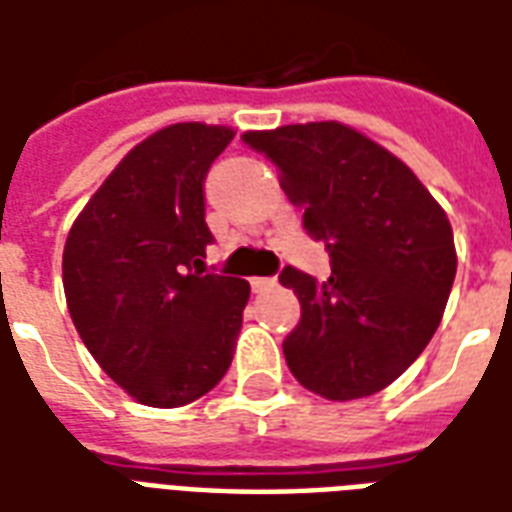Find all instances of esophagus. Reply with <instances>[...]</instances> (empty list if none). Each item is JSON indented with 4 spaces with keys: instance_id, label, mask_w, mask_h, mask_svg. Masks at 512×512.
<instances>
[{
    "instance_id": "esophagus-1",
    "label": "esophagus",
    "mask_w": 512,
    "mask_h": 512,
    "mask_svg": "<svg viewBox=\"0 0 512 512\" xmlns=\"http://www.w3.org/2000/svg\"><path fill=\"white\" fill-rule=\"evenodd\" d=\"M277 285V279L274 277H252V290H257V293H263V290H271Z\"/></svg>"
}]
</instances>
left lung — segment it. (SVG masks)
Here are the masks:
<instances>
[{"instance_id":"left-lung-1","label":"left lung","mask_w":512,"mask_h":512,"mask_svg":"<svg viewBox=\"0 0 512 512\" xmlns=\"http://www.w3.org/2000/svg\"><path fill=\"white\" fill-rule=\"evenodd\" d=\"M241 139L279 169L332 257L326 282L293 266L279 277L301 304L282 343L290 373L329 400L376 395L439 329L458 268L447 213L395 153L337 120Z\"/></svg>"}]
</instances>
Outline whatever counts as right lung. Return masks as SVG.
Masks as SVG:
<instances>
[{
    "mask_svg": "<svg viewBox=\"0 0 512 512\" xmlns=\"http://www.w3.org/2000/svg\"><path fill=\"white\" fill-rule=\"evenodd\" d=\"M235 136L175 123L131 147L76 216L62 285L104 373L142 406H186L233 362L249 282L205 271L202 180Z\"/></svg>",
    "mask_w": 512,
    "mask_h": 512,
    "instance_id": "right-lung-1",
    "label": "right lung"
}]
</instances>
